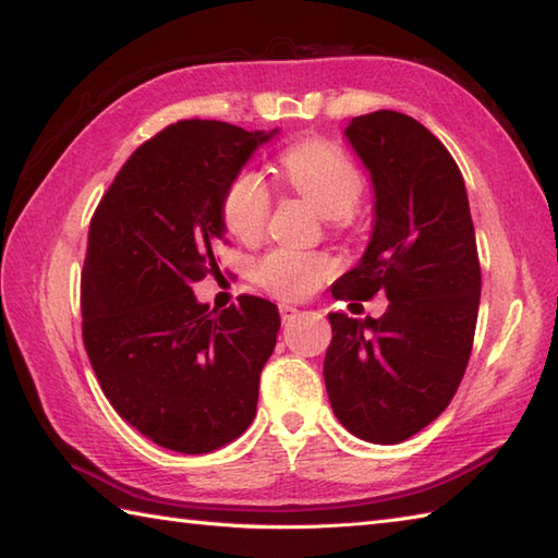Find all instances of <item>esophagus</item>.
Returning <instances> with one entry per match:
<instances>
[{"instance_id":"esophagus-1","label":"esophagus","mask_w":558,"mask_h":558,"mask_svg":"<svg viewBox=\"0 0 558 558\" xmlns=\"http://www.w3.org/2000/svg\"><path fill=\"white\" fill-rule=\"evenodd\" d=\"M278 312H280V318H282V322H286V324L292 322V318L300 314L298 306H290V304H278Z\"/></svg>"}]
</instances>
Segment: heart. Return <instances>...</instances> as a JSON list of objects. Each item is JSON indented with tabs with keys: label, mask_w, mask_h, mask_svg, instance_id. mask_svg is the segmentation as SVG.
<instances>
[{
	"label": "heart",
	"mask_w": 558,
	"mask_h": 558,
	"mask_svg": "<svg viewBox=\"0 0 558 558\" xmlns=\"http://www.w3.org/2000/svg\"><path fill=\"white\" fill-rule=\"evenodd\" d=\"M280 174L294 192L310 201L333 225H345L364 194V177L345 150L324 138H304L280 153ZM270 196L258 174L244 172L230 184L222 201V220L236 240L252 242L264 232ZM333 272L326 254L272 248L254 266V280L282 300H300Z\"/></svg>",
	"instance_id": "1"
}]
</instances>
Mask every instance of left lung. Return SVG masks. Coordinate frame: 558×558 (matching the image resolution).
Wrapping results in <instances>:
<instances>
[{"mask_svg": "<svg viewBox=\"0 0 558 558\" xmlns=\"http://www.w3.org/2000/svg\"><path fill=\"white\" fill-rule=\"evenodd\" d=\"M345 136L374 184V230L330 292L372 300L381 318L328 314L324 381L340 424L369 444H400L441 414L475 340L482 270L465 182L453 156L412 117H354Z\"/></svg>", "mask_w": 558, "mask_h": 558, "instance_id": "left-lung-1", "label": "left lung"}]
</instances>
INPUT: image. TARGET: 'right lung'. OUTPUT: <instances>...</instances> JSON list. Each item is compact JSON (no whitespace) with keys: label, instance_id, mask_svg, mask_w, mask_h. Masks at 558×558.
<instances>
[{"label":"right lung","instance_id":"1","mask_svg":"<svg viewBox=\"0 0 558 558\" xmlns=\"http://www.w3.org/2000/svg\"><path fill=\"white\" fill-rule=\"evenodd\" d=\"M276 132L170 124L132 153L90 218L83 345L117 414L177 453H210L256 417L278 306L240 294L216 312L192 286L218 272L225 194Z\"/></svg>","mask_w":558,"mask_h":558}]
</instances>
